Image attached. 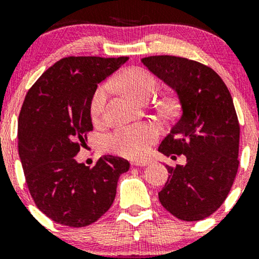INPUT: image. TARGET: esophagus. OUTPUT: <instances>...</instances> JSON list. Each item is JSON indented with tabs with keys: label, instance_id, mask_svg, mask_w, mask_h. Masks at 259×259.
<instances>
[{
	"label": "esophagus",
	"instance_id": "obj_1",
	"mask_svg": "<svg viewBox=\"0 0 259 259\" xmlns=\"http://www.w3.org/2000/svg\"><path fill=\"white\" fill-rule=\"evenodd\" d=\"M150 164V160H136V162H133V167H146V165Z\"/></svg>",
	"mask_w": 259,
	"mask_h": 259
}]
</instances>
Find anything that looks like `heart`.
Here are the masks:
<instances>
[{
  "label": "heart",
  "mask_w": 259,
  "mask_h": 259,
  "mask_svg": "<svg viewBox=\"0 0 259 259\" xmlns=\"http://www.w3.org/2000/svg\"><path fill=\"white\" fill-rule=\"evenodd\" d=\"M112 84L119 86L127 94L140 101H147L157 90L158 80L152 72L142 67H130L112 79ZM111 92L109 84H101L90 97L89 111L91 119L99 121L102 118L107 99ZM159 136V130L151 124H140L120 127L105 138V145L112 152L130 158L144 157Z\"/></svg>",
  "instance_id": "obj_1"
}]
</instances>
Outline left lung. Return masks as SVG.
I'll list each match as a JSON object with an SVG mask.
<instances>
[{
	"label": "left lung",
	"instance_id": "left-lung-1",
	"mask_svg": "<svg viewBox=\"0 0 259 259\" xmlns=\"http://www.w3.org/2000/svg\"><path fill=\"white\" fill-rule=\"evenodd\" d=\"M179 96L181 117L158 151L185 154L184 167H168L158 194L162 206L185 222L207 218L224 203L239 169L240 124L227 85L212 68L175 56L141 59Z\"/></svg>",
	"mask_w": 259,
	"mask_h": 259
}]
</instances>
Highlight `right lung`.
<instances>
[{"label":"right lung","instance_id":"1","mask_svg":"<svg viewBox=\"0 0 259 259\" xmlns=\"http://www.w3.org/2000/svg\"><path fill=\"white\" fill-rule=\"evenodd\" d=\"M127 57L62 58L29 89L18 119V152L35 204L53 222L82 228L112 206L126 159L103 156L94 167L74 157L92 132L95 89Z\"/></svg>","mask_w":259,"mask_h":259}]
</instances>
